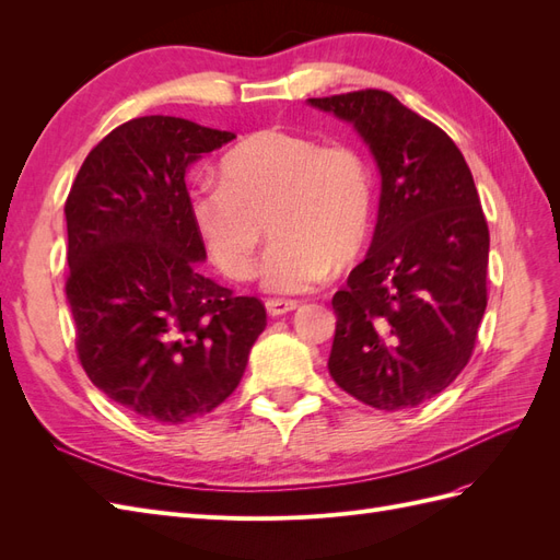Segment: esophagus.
I'll return each mask as SVG.
<instances>
[{
    "mask_svg": "<svg viewBox=\"0 0 560 560\" xmlns=\"http://www.w3.org/2000/svg\"><path fill=\"white\" fill-rule=\"evenodd\" d=\"M299 308V301H292V299H268L266 301V311L270 317H280V315H287Z\"/></svg>",
    "mask_w": 560,
    "mask_h": 560,
    "instance_id": "1",
    "label": "esophagus"
}]
</instances>
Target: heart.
<instances>
[{
	"mask_svg": "<svg viewBox=\"0 0 560 560\" xmlns=\"http://www.w3.org/2000/svg\"><path fill=\"white\" fill-rule=\"evenodd\" d=\"M224 182H202L189 212L214 266L235 282L257 273V254L273 233L264 266L266 290L306 292L348 266L374 222V177L360 149L322 144L311 135L266 128L231 149Z\"/></svg>",
	"mask_w": 560,
	"mask_h": 560,
	"instance_id": "obj_1",
	"label": "heart"
}]
</instances>
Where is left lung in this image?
I'll return each instance as SVG.
<instances>
[{"mask_svg":"<svg viewBox=\"0 0 560 560\" xmlns=\"http://www.w3.org/2000/svg\"><path fill=\"white\" fill-rule=\"evenodd\" d=\"M352 124L381 173L374 241L336 292L329 374L381 411L446 389L471 358L486 311L488 224L460 149L385 91L311 97Z\"/></svg>","mask_w":560,"mask_h":560,"instance_id":"obj_1","label":"left lung"}]
</instances>
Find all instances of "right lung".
I'll list each match as a JSON object with an SVG mask.
<instances>
[{"label":"right lung","instance_id":"obj_1","mask_svg":"<svg viewBox=\"0 0 560 560\" xmlns=\"http://www.w3.org/2000/svg\"><path fill=\"white\" fill-rule=\"evenodd\" d=\"M235 140L177 116L114 128L83 161L65 202L67 303L77 352L126 411L179 425L238 387L266 308L202 276L206 245L186 171Z\"/></svg>","mask_w":560,"mask_h":560}]
</instances>
